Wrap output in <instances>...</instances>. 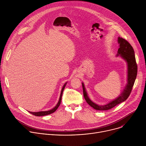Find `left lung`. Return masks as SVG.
<instances>
[{
	"label": "left lung",
	"mask_w": 146,
	"mask_h": 146,
	"mask_svg": "<svg viewBox=\"0 0 146 146\" xmlns=\"http://www.w3.org/2000/svg\"><path fill=\"white\" fill-rule=\"evenodd\" d=\"M119 48L116 55L119 56L126 61L127 64V84L125 87L122 93L115 99L105 105H99L93 102L88 97L84 83L82 82L83 94L88 105L97 110H108L112 109L120 103L126 100L129 97L136 78L137 66L136 64L135 51L132 46L125 39L118 37Z\"/></svg>",
	"instance_id": "8db88e82"
}]
</instances>
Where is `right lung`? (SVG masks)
Segmentation results:
<instances>
[{"label": "right lung", "mask_w": 146, "mask_h": 146, "mask_svg": "<svg viewBox=\"0 0 146 146\" xmlns=\"http://www.w3.org/2000/svg\"><path fill=\"white\" fill-rule=\"evenodd\" d=\"M67 84V82L65 83V84L64 85L63 87H62V90H61V92H60V97H59V101L58 102V103L56 104V105L52 109L50 110H48V111H38V112H32V111H29L30 113H31L33 115H35L36 116H44V115H48V114H52L54 112H55L56 109L58 108V107L59 106L60 104V102H61V99H62V94H63V91H64V90Z\"/></svg>", "instance_id": "add662e5"}]
</instances>
